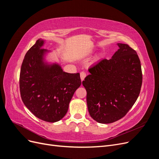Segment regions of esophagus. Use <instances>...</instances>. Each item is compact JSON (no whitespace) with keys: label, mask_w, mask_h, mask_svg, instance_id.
I'll return each instance as SVG.
<instances>
[{"label":"esophagus","mask_w":159,"mask_h":159,"mask_svg":"<svg viewBox=\"0 0 159 159\" xmlns=\"http://www.w3.org/2000/svg\"><path fill=\"white\" fill-rule=\"evenodd\" d=\"M86 76V73L85 71H81L80 73V78H81V81H83Z\"/></svg>","instance_id":"obj_1"}]
</instances>
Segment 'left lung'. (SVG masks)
I'll list each match as a JSON object with an SVG mask.
<instances>
[{"instance_id": "obj_1", "label": "left lung", "mask_w": 159, "mask_h": 159, "mask_svg": "<svg viewBox=\"0 0 159 159\" xmlns=\"http://www.w3.org/2000/svg\"><path fill=\"white\" fill-rule=\"evenodd\" d=\"M110 60L103 59L89 68L82 84L87 91L90 116L100 123H111L125 115L137 101L143 81L140 60L125 44Z\"/></svg>"}]
</instances>
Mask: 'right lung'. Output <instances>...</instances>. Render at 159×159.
Listing matches in <instances>:
<instances>
[{
  "mask_svg": "<svg viewBox=\"0 0 159 159\" xmlns=\"http://www.w3.org/2000/svg\"><path fill=\"white\" fill-rule=\"evenodd\" d=\"M38 40L28 50L21 66L20 91L25 106L38 118L54 123L63 118L75 90L81 85L80 75L63 71L58 64L43 61L46 50Z\"/></svg>",
  "mask_w": 159,
  "mask_h": 159,
  "instance_id": "add662e5",
  "label": "right lung"
}]
</instances>
